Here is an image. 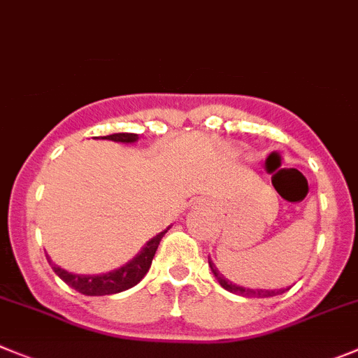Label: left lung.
I'll return each instance as SVG.
<instances>
[{
    "instance_id": "obj_1",
    "label": "left lung",
    "mask_w": 358,
    "mask_h": 358,
    "mask_svg": "<svg viewBox=\"0 0 358 358\" xmlns=\"http://www.w3.org/2000/svg\"><path fill=\"white\" fill-rule=\"evenodd\" d=\"M208 265L210 268H212V273L215 275V279L219 280V285L222 286L224 289H228V292L235 293V295H240V296H245V299H268V296H275V295H280V293H285L286 289L289 288H282V289H252V288H243V286H238V285H233L231 280L226 279L222 273L219 272V268L215 266V263L212 262V259L208 258Z\"/></svg>"
}]
</instances>
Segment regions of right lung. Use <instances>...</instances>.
Here are the masks:
<instances>
[{"label":"right lung","mask_w":358,"mask_h":358,"mask_svg":"<svg viewBox=\"0 0 358 358\" xmlns=\"http://www.w3.org/2000/svg\"><path fill=\"white\" fill-rule=\"evenodd\" d=\"M100 139H109V141H116V143H136L139 138H138V134L122 132V134H111V136H103V138ZM168 229H164V231H160L159 235L153 236L152 240H148L146 245L141 249V252H139L134 259H130L127 265L120 266V268L116 270H111V272L108 273H99V275H81V273H72L59 268L58 265L52 263V259L49 258V256H48V262L59 279L65 280L70 288L83 293V295H88V296L115 295V293L125 292V289L136 286L139 280L146 275V272L150 270V265H152L153 256H155L157 247H159L162 236L168 233Z\"/></svg>","instance_id":"obj_1"}]
</instances>
